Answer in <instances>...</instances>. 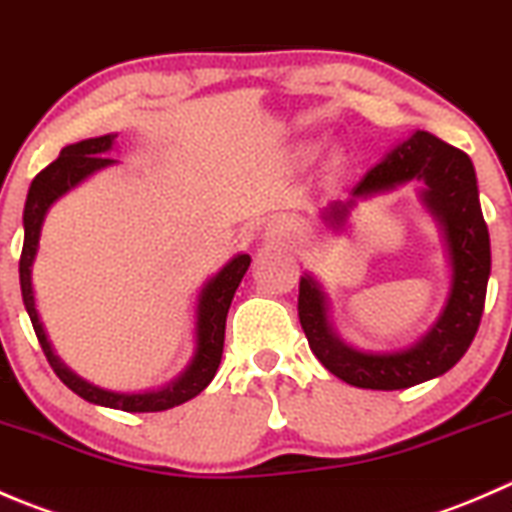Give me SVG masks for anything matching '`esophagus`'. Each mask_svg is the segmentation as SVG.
Wrapping results in <instances>:
<instances>
[{
  "mask_svg": "<svg viewBox=\"0 0 512 512\" xmlns=\"http://www.w3.org/2000/svg\"><path fill=\"white\" fill-rule=\"evenodd\" d=\"M266 241H271V244H281V241H288L296 236V229H293V224H288V221H273V224L266 226Z\"/></svg>",
  "mask_w": 512,
  "mask_h": 512,
  "instance_id": "obj_1",
  "label": "esophagus"
}]
</instances>
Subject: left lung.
Segmentation results:
<instances>
[{"mask_svg": "<svg viewBox=\"0 0 512 512\" xmlns=\"http://www.w3.org/2000/svg\"><path fill=\"white\" fill-rule=\"evenodd\" d=\"M411 179L426 184L423 201L440 221L448 241L453 283L445 311L433 331L401 353H358L333 336L326 316V298L311 276L298 283V318L308 346L318 361L356 388L401 391L418 386L455 366L478 333L490 276V236L478 201L475 169L468 154L445 144L428 131H416L373 166L353 189V199L396 189ZM348 204H333L328 219L343 224Z\"/></svg>", "mask_w": 512, "mask_h": 512, "instance_id": "1", "label": "left lung"}]
</instances>
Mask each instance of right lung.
Here are the masks:
<instances>
[{
    "label": "right lung",
    "instance_id": "add662e5",
    "mask_svg": "<svg viewBox=\"0 0 512 512\" xmlns=\"http://www.w3.org/2000/svg\"><path fill=\"white\" fill-rule=\"evenodd\" d=\"M116 134L96 136V139L79 141V144L64 146L62 154L57 161L47 166V169L39 171L34 176L32 186H29L27 204H24V246L22 256H19V283H22V298L24 306H27L29 318H32L34 333L39 338V346H42L44 356H47L49 366L54 368V373L59 376V381L67 388H72L77 396H82L84 401L96 403V406L116 408V411L126 413H156V411H169V408L181 406V403L191 401L194 396H199L216 376V368L221 363V353H224V333H226V316H229V306L234 301V293L239 288L241 278H244L246 268H249L251 258L249 254L236 256L234 261L226 263L209 283L201 291L199 298V321H196V356L191 361V366L186 368L184 376L179 381H174L171 386L161 388V391L151 393H111L101 391V388L91 386V383L82 381V378L74 376L69 368H64L59 363V358L52 353L47 336H44V328L39 323L37 308H34V296H32V261L37 256L39 246V231H42V221L47 216L49 206L59 199L62 194H67L69 189L84 181L86 176L94 174L96 169H104L111 161L109 156H104L106 151L114 144Z\"/></svg>",
    "mask_w": 512,
    "mask_h": 512
}]
</instances>
